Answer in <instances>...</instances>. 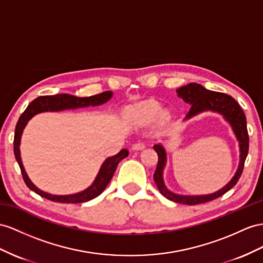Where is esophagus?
<instances>
[{
  "instance_id": "obj_1",
  "label": "esophagus",
  "mask_w": 263,
  "mask_h": 263,
  "mask_svg": "<svg viewBox=\"0 0 263 263\" xmlns=\"http://www.w3.org/2000/svg\"><path fill=\"white\" fill-rule=\"evenodd\" d=\"M144 149V144L142 142H137L132 145V150L133 151H140Z\"/></svg>"
}]
</instances>
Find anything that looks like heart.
I'll return each mask as SVG.
<instances>
[{
  "label": "heart",
  "instance_id": "b5f03b06",
  "mask_svg": "<svg viewBox=\"0 0 263 263\" xmlns=\"http://www.w3.org/2000/svg\"><path fill=\"white\" fill-rule=\"evenodd\" d=\"M160 110H161V106L158 102L149 100V101H145V102L138 104L136 107H133L130 116L133 121L143 124L156 118L160 113ZM160 118L162 121H166L169 116H167L166 112H161Z\"/></svg>",
  "mask_w": 263,
  "mask_h": 263
}]
</instances>
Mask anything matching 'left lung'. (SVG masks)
<instances>
[{
    "label": "left lung",
    "mask_w": 263,
    "mask_h": 263,
    "mask_svg": "<svg viewBox=\"0 0 263 263\" xmlns=\"http://www.w3.org/2000/svg\"><path fill=\"white\" fill-rule=\"evenodd\" d=\"M177 93L179 98L182 99L185 103L191 105V109L187 112L184 121L190 120L191 118L198 116V114L202 112L211 111L214 113H219L230 124L234 136L239 142L240 162L233 178L223 187H221L220 190L210 194H202V196H183V194H177L167 189L163 179V172L166 164V151L161 143L153 145V149L157 151L159 157L157 170L153 174V179L160 193L166 199L177 202V203L187 205L204 203V202H209L223 196L226 192L232 189L237 184L238 180L241 177L249 151L247 119L237 101L232 97L228 96V94L206 90L204 86L198 83H189L184 86H181L177 90Z\"/></svg>",
    "instance_id": "left-lung-1"
}]
</instances>
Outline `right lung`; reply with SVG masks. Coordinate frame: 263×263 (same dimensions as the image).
I'll list each match as a JSON object with an SVG mask.
<instances>
[{"label":"right lung","mask_w":263,"mask_h":263,"mask_svg":"<svg viewBox=\"0 0 263 263\" xmlns=\"http://www.w3.org/2000/svg\"><path fill=\"white\" fill-rule=\"evenodd\" d=\"M113 96V92L105 91L103 93L97 94V96L87 97V98H78L71 96V94H55V96H48V97H39L34 101L29 104L25 111L20 117L16 126H15V134H14V156L21 169L23 180L25 184L28 185L29 189L37 193L45 199L61 202V203H82V202L90 201L94 198L100 196L104 191L105 187L111 181L114 172L117 170V166L121 160H123L129 156V151L126 149L121 150L118 154L113 157H110L104 160V162L101 165L100 170L97 174L96 179L90 186H87L85 190L73 193V194H65V196H58V194H51L41 189L32 182L30 180L28 173L25 172V169L22 163L21 159V151H20V144H21V138L24 131V127L28 124L29 121L42 112H59L64 110L71 109H80V107H87V106H98L106 103L107 101Z\"/></svg>","instance_id":"obj_1"}]
</instances>
